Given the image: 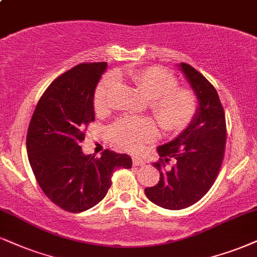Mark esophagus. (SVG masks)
<instances>
[{
  "label": "esophagus",
  "instance_id": "34e87169",
  "mask_svg": "<svg viewBox=\"0 0 257 257\" xmlns=\"http://www.w3.org/2000/svg\"><path fill=\"white\" fill-rule=\"evenodd\" d=\"M134 166H135V167L144 166V161H142L141 158H138V157H135V158H134Z\"/></svg>",
  "mask_w": 257,
  "mask_h": 257
}]
</instances>
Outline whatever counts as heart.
I'll list each match as a JSON object with an SVG mask.
<instances>
[{
	"label": "heart",
	"mask_w": 257,
	"mask_h": 257,
	"mask_svg": "<svg viewBox=\"0 0 257 257\" xmlns=\"http://www.w3.org/2000/svg\"><path fill=\"white\" fill-rule=\"evenodd\" d=\"M130 81L148 97L150 109L164 131L179 132L187 127L196 112V97L187 88H177L176 80L160 68H147L130 74ZM118 76H104L94 94L97 113L109 108L118 88ZM114 141L126 150L136 153L144 143L157 137L156 123L149 118L125 116L112 127Z\"/></svg>",
	"instance_id": "obj_1"
}]
</instances>
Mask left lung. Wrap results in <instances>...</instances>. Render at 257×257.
<instances>
[{
	"label": "left lung",
	"instance_id": "1",
	"mask_svg": "<svg viewBox=\"0 0 257 257\" xmlns=\"http://www.w3.org/2000/svg\"><path fill=\"white\" fill-rule=\"evenodd\" d=\"M194 91L198 107L192 121L175 139L157 147L160 170L156 186L145 188L154 204L182 210L198 202L216 181L226 141L224 109L214 87L191 65L177 64ZM172 162V166L167 163Z\"/></svg>",
	"mask_w": 257,
	"mask_h": 257
}]
</instances>
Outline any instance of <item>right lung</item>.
<instances>
[{
    "label": "right lung",
    "mask_w": 257,
    "mask_h": 257,
    "mask_svg": "<svg viewBox=\"0 0 257 257\" xmlns=\"http://www.w3.org/2000/svg\"><path fill=\"white\" fill-rule=\"evenodd\" d=\"M107 63H83L59 76L40 97L26 148L31 168L47 198L63 210L80 213L99 204L116 168L132 167L126 154L107 149L100 158L84 155L81 142L94 121V94Z\"/></svg>",
    "instance_id": "1"
}]
</instances>
